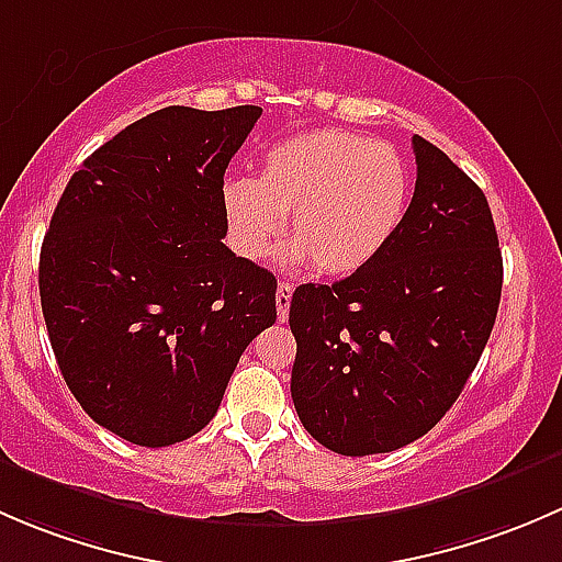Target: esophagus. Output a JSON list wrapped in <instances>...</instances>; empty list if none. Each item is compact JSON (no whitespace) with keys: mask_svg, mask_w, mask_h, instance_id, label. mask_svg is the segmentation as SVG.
Here are the masks:
<instances>
[{"mask_svg":"<svg viewBox=\"0 0 562 562\" xmlns=\"http://www.w3.org/2000/svg\"><path fill=\"white\" fill-rule=\"evenodd\" d=\"M291 282H280V285H277V315H280V321H288V313H291Z\"/></svg>","mask_w":562,"mask_h":562,"instance_id":"34e87169","label":"esophagus"}]
</instances>
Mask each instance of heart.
<instances>
[{"label": "heart", "mask_w": 562, "mask_h": 562, "mask_svg": "<svg viewBox=\"0 0 562 562\" xmlns=\"http://www.w3.org/2000/svg\"><path fill=\"white\" fill-rule=\"evenodd\" d=\"M407 206L411 168L400 151L345 130L280 140L255 179L234 176L223 184L231 239L245 258H266L285 231L293 258L321 277H350L375 263L400 234Z\"/></svg>", "instance_id": "heart-1"}]
</instances>
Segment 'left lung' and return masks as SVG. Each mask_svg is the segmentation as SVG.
<instances>
[{
    "label": "left lung",
    "instance_id": "obj_1",
    "mask_svg": "<svg viewBox=\"0 0 562 562\" xmlns=\"http://www.w3.org/2000/svg\"><path fill=\"white\" fill-rule=\"evenodd\" d=\"M416 190L367 269L291 299V396L304 429L345 457L427 435L462 394L497 317L503 258L481 187L413 135Z\"/></svg>",
    "mask_w": 562,
    "mask_h": 562
}]
</instances>
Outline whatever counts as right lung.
Returning a JSON list of instances; mask_svg holds the SVG:
<instances>
[{
	"instance_id": "1",
	"label": "right lung",
	"mask_w": 562,
	"mask_h": 562,
	"mask_svg": "<svg viewBox=\"0 0 562 562\" xmlns=\"http://www.w3.org/2000/svg\"><path fill=\"white\" fill-rule=\"evenodd\" d=\"M260 119L168 105L100 146L40 249V304L67 389L135 446L217 413L241 353L277 321V280L223 245V176Z\"/></svg>"
}]
</instances>
